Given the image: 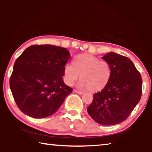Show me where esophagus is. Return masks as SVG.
Wrapping results in <instances>:
<instances>
[{"label":"esophagus","instance_id":"obj_1","mask_svg":"<svg viewBox=\"0 0 152 152\" xmlns=\"http://www.w3.org/2000/svg\"><path fill=\"white\" fill-rule=\"evenodd\" d=\"M74 91L76 92L77 94H83V92H81V91H77V90H74Z\"/></svg>","mask_w":152,"mask_h":152}]
</instances>
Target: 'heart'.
Segmentation results:
<instances>
[{
    "label": "heart",
    "mask_w": 152,
    "mask_h": 152,
    "mask_svg": "<svg viewBox=\"0 0 152 152\" xmlns=\"http://www.w3.org/2000/svg\"><path fill=\"white\" fill-rule=\"evenodd\" d=\"M64 80L72 85L80 75L78 85L91 91H100L107 85L111 76V68L107 61L95 56L83 54L74 58V64L67 63L64 68Z\"/></svg>",
    "instance_id": "heart-1"
}]
</instances>
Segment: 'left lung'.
<instances>
[{
  "label": "left lung",
  "mask_w": 152,
  "mask_h": 152,
  "mask_svg": "<svg viewBox=\"0 0 152 152\" xmlns=\"http://www.w3.org/2000/svg\"><path fill=\"white\" fill-rule=\"evenodd\" d=\"M102 59L110 64L111 76L104 88L94 94L87 111L99 124L113 125L127 119L140 102L142 78L132 61L125 56L110 52Z\"/></svg>",
  "instance_id": "obj_1"
}]
</instances>
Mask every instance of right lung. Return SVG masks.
Listing matches in <instances>:
<instances>
[{
    "label": "right lung",
    "mask_w": 152,
    "mask_h": 152,
    "mask_svg": "<svg viewBox=\"0 0 152 152\" xmlns=\"http://www.w3.org/2000/svg\"><path fill=\"white\" fill-rule=\"evenodd\" d=\"M70 58L66 48L33 45L15 61L10 88L17 107L33 118L57 111L72 88L64 83V68Z\"/></svg>",
    "instance_id": "1"
}]
</instances>
